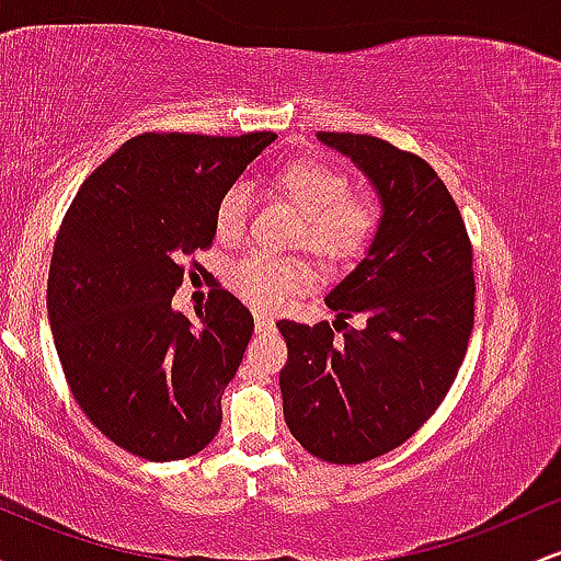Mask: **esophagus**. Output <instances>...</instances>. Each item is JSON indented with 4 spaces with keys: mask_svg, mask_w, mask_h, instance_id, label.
<instances>
[{
    "mask_svg": "<svg viewBox=\"0 0 561 561\" xmlns=\"http://www.w3.org/2000/svg\"><path fill=\"white\" fill-rule=\"evenodd\" d=\"M253 319H255V332H259V334H266V332L274 330V319L268 317V313L255 311Z\"/></svg>",
    "mask_w": 561,
    "mask_h": 561,
    "instance_id": "1",
    "label": "esophagus"
}]
</instances>
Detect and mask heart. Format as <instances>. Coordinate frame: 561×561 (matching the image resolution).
Wrapping results in <instances>:
<instances>
[{"label": "heart", "mask_w": 561, "mask_h": 561, "mask_svg": "<svg viewBox=\"0 0 561 561\" xmlns=\"http://www.w3.org/2000/svg\"><path fill=\"white\" fill-rule=\"evenodd\" d=\"M272 192L300 216L298 244L327 266H351L369 250L379 231V203L366 192H351V179L337 165L317 158L289 160L272 173ZM248 221V195L231 186L216 203L218 240H240ZM311 282V268L298 259H268L253 253L237 261L229 287L255 308H279Z\"/></svg>", "instance_id": "b5f03b06"}]
</instances>
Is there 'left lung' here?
Here are the masks:
<instances>
[{
    "mask_svg": "<svg viewBox=\"0 0 561 561\" xmlns=\"http://www.w3.org/2000/svg\"><path fill=\"white\" fill-rule=\"evenodd\" d=\"M319 139L375 184L382 218L364 261L327 295L337 319L276 324L287 343L279 388L308 454L362 465L409 440L459 375L474 324L472 242L427 160L369 134ZM351 316L364 331L346 327Z\"/></svg>",
    "mask_w": 561,
    "mask_h": 561,
    "instance_id": "1",
    "label": "left lung"
}]
</instances>
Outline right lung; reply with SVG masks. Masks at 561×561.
I'll list each match as a JSON object with an SVG mask.
<instances>
[{"label":"right lung","instance_id":"add662e5","mask_svg":"<svg viewBox=\"0 0 561 561\" xmlns=\"http://www.w3.org/2000/svg\"><path fill=\"white\" fill-rule=\"evenodd\" d=\"M274 139L139 134L62 218L47 282L57 356L89 422L139 459L195 456L221 427L253 317L227 289L197 321L171 300L184 261L214 244L216 203Z\"/></svg>","mask_w":561,"mask_h":561}]
</instances>
